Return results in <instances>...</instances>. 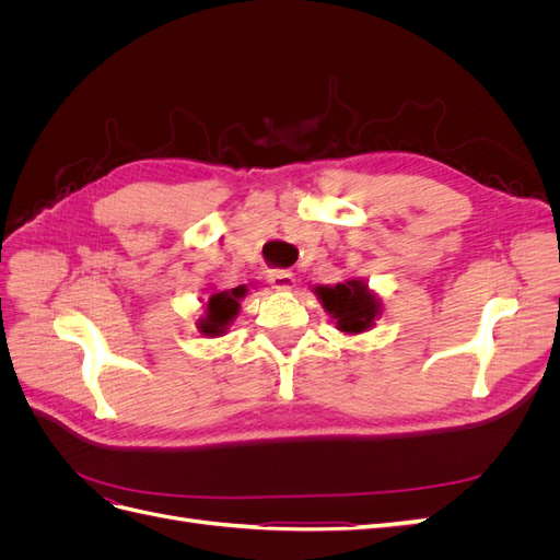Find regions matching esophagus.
I'll list each match as a JSON object with an SVG mask.
<instances>
[{
  "mask_svg": "<svg viewBox=\"0 0 560 560\" xmlns=\"http://www.w3.org/2000/svg\"><path fill=\"white\" fill-rule=\"evenodd\" d=\"M268 282L276 287V290H292L294 287V273L292 270H284V268H273L268 270Z\"/></svg>",
  "mask_w": 560,
  "mask_h": 560,
  "instance_id": "34e87169",
  "label": "esophagus"
}]
</instances>
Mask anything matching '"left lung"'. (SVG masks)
I'll list each match as a JSON object with an SVG mask.
<instances>
[{
	"label": "left lung",
	"mask_w": 560,
	"mask_h": 560,
	"mask_svg": "<svg viewBox=\"0 0 560 560\" xmlns=\"http://www.w3.org/2000/svg\"><path fill=\"white\" fill-rule=\"evenodd\" d=\"M317 294L325 308L336 317V325L341 331L360 334L374 325L378 301L366 292L364 282L350 280L336 287H317Z\"/></svg>",
	"instance_id": "left-lung-1"
}]
</instances>
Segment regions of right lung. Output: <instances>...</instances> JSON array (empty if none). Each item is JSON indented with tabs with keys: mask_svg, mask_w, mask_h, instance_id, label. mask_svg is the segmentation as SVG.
I'll list each match as a JSON object with an SVG mask.
<instances>
[{
	"mask_svg": "<svg viewBox=\"0 0 560 560\" xmlns=\"http://www.w3.org/2000/svg\"><path fill=\"white\" fill-rule=\"evenodd\" d=\"M245 294V287H235L233 292H222L214 294L208 301V315L206 319L198 322V327L202 334H222L224 327L233 319V315L238 313V299Z\"/></svg>",
	"mask_w": 560,
	"mask_h": 560,
	"instance_id": "add662e5",
	"label": "right lung"
}]
</instances>
